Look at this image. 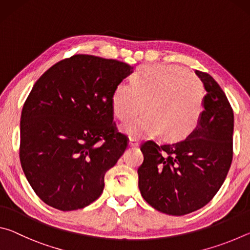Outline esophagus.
Masks as SVG:
<instances>
[{
  "mask_svg": "<svg viewBox=\"0 0 250 250\" xmlns=\"http://www.w3.org/2000/svg\"><path fill=\"white\" fill-rule=\"evenodd\" d=\"M139 145H140V143H139V140H138V139H135V138H130V140H129V146H130L131 147L139 146Z\"/></svg>",
  "mask_w": 250,
  "mask_h": 250,
  "instance_id": "obj_1",
  "label": "esophagus"
}]
</instances>
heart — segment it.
I'll list each match as a JSON object with an SVG mask.
<instances>
[{
    "label": "heart",
    "mask_w": 250,
    "mask_h": 250,
    "mask_svg": "<svg viewBox=\"0 0 250 250\" xmlns=\"http://www.w3.org/2000/svg\"><path fill=\"white\" fill-rule=\"evenodd\" d=\"M205 89L201 79L177 65L142 66L132 82H122L112 95V108L122 121L147 113L124 125L134 138L163 133L168 140L185 137L195 129L204 109Z\"/></svg>",
    "instance_id": "1"
}]
</instances>
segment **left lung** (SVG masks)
<instances>
[{"label":"left lung","instance_id":"1","mask_svg":"<svg viewBox=\"0 0 250 250\" xmlns=\"http://www.w3.org/2000/svg\"><path fill=\"white\" fill-rule=\"evenodd\" d=\"M204 83V110L188 137L141 145L139 188L146 203L164 214L182 216L205 206L221 188L232 161L234 112L225 92L207 73L195 70Z\"/></svg>","mask_w":250,"mask_h":250}]
</instances>
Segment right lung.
<instances>
[{
  "instance_id": "1",
  "label": "right lung",
  "mask_w": 250,
  "mask_h": 250,
  "mask_svg": "<svg viewBox=\"0 0 250 250\" xmlns=\"http://www.w3.org/2000/svg\"><path fill=\"white\" fill-rule=\"evenodd\" d=\"M132 67L74 55L37 79L21 116V166L34 192L54 208L91 204L104 174L129 143L113 121L112 95Z\"/></svg>"
}]
</instances>
